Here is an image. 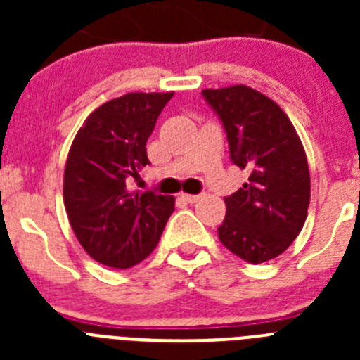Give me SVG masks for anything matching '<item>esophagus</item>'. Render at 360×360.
I'll return each instance as SVG.
<instances>
[{
	"instance_id": "1",
	"label": "esophagus",
	"mask_w": 360,
	"mask_h": 360,
	"mask_svg": "<svg viewBox=\"0 0 360 360\" xmlns=\"http://www.w3.org/2000/svg\"><path fill=\"white\" fill-rule=\"evenodd\" d=\"M180 198L186 200L187 203H196L200 198H202V196H200V195H187V193H180Z\"/></svg>"
}]
</instances>
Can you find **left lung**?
<instances>
[{
	"instance_id": "1",
	"label": "left lung",
	"mask_w": 360,
	"mask_h": 360,
	"mask_svg": "<svg viewBox=\"0 0 360 360\" xmlns=\"http://www.w3.org/2000/svg\"><path fill=\"white\" fill-rule=\"evenodd\" d=\"M227 131L231 160L249 169V182L225 198L219 241L259 265L297 238L310 203V171L301 139L287 113L245 84L203 90Z\"/></svg>"
}]
</instances>
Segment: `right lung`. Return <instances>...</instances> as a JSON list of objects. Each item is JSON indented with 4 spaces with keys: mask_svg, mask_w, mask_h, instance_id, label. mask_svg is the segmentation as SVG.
<instances>
[{
    "mask_svg": "<svg viewBox=\"0 0 360 360\" xmlns=\"http://www.w3.org/2000/svg\"><path fill=\"white\" fill-rule=\"evenodd\" d=\"M173 97L126 94L98 106L70 148L63 182L66 214L82 249L113 269L141 263L158 245L174 198L129 191V176L149 164L146 142Z\"/></svg>",
    "mask_w": 360,
    "mask_h": 360,
    "instance_id": "1",
    "label": "right lung"
}]
</instances>
